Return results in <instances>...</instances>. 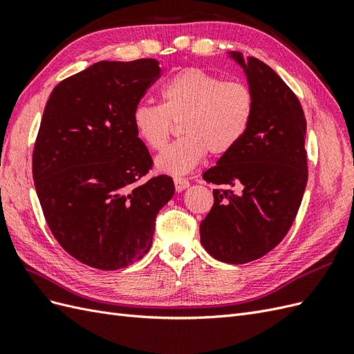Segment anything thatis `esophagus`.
Returning a JSON list of instances; mask_svg holds the SVG:
<instances>
[{
    "label": "esophagus",
    "mask_w": 354,
    "mask_h": 354,
    "mask_svg": "<svg viewBox=\"0 0 354 354\" xmlns=\"http://www.w3.org/2000/svg\"><path fill=\"white\" fill-rule=\"evenodd\" d=\"M174 183H175V189H176L178 193L184 192V189H187L189 187V183H188L187 179H184V178H175Z\"/></svg>",
    "instance_id": "1"
}]
</instances>
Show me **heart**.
I'll return each instance as SVG.
<instances>
[{
	"mask_svg": "<svg viewBox=\"0 0 354 354\" xmlns=\"http://www.w3.org/2000/svg\"><path fill=\"white\" fill-rule=\"evenodd\" d=\"M161 104H139L133 111L138 138L151 149L165 147L179 122L178 139L156 158L160 174L183 176L193 171L206 152L224 156L245 136L256 109L252 89L241 80H223L189 67L171 76L160 91Z\"/></svg>",
	"mask_w": 354,
	"mask_h": 354,
	"instance_id": "heart-1",
	"label": "heart"
}]
</instances>
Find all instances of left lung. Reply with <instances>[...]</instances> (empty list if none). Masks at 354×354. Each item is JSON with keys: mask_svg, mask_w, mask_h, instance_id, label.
<instances>
[{"mask_svg": "<svg viewBox=\"0 0 354 354\" xmlns=\"http://www.w3.org/2000/svg\"><path fill=\"white\" fill-rule=\"evenodd\" d=\"M227 57L242 67L256 109L242 140L203 174L227 189H214L201 242L216 260L242 265L274 250L296 218L308 180L306 121L293 91L265 62Z\"/></svg>", "mask_w": 354, "mask_h": 354, "instance_id": "8db88e82", "label": "left lung"}]
</instances>
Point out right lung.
<instances>
[{"mask_svg":"<svg viewBox=\"0 0 354 354\" xmlns=\"http://www.w3.org/2000/svg\"><path fill=\"white\" fill-rule=\"evenodd\" d=\"M157 59L100 61L53 88L32 153L44 218L70 256L102 270L140 260L160 209L175 194L161 175L136 184L152 158L133 111L160 77Z\"/></svg>","mask_w":354,"mask_h":354,"instance_id":"1","label":"right lung"}]
</instances>
